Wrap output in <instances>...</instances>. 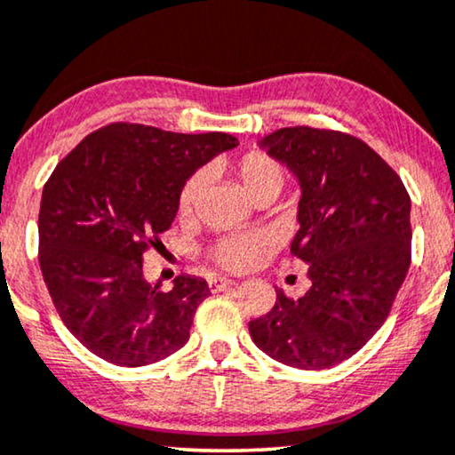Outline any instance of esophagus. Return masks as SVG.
Returning <instances> with one entry per match:
<instances>
[{"label":"esophagus","instance_id":"34e87169","mask_svg":"<svg viewBox=\"0 0 455 455\" xmlns=\"http://www.w3.org/2000/svg\"><path fill=\"white\" fill-rule=\"evenodd\" d=\"M237 285V281L228 279V277H214L210 279V290L212 291H222V290H228V287Z\"/></svg>","mask_w":455,"mask_h":455}]
</instances>
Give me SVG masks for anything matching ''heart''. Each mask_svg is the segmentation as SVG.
Returning a JSON list of instances; mask_svg holds the SVG:
<instances>
[{"mask_svg":"<svg viewBox=\"0 0 455 455\" xmlns=\"http://www.w3.org/2000/svg\"><path fill=\"white\" fill-rule=\"evenodd\" d=\"M233 172L243 187V191L254 201L275 199L285 185V170L277 159L264 151H247L233 164ZM208 176L205 172H195L185 180L178 193L176 214L180 220H191L204 199ZM270 250V237L260 231H243L220 237L208 250V258L216 267L231 273H243L256 267L258 260Z\"/></svg>","mask_w":455,"mask_h":455,"instance_id":"heart-1","label":"heart"}]
</instances>
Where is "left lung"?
<instances>
[{"label":"left lung","mask_w":455,"mask_h":455,"mask_svg":"<svg viewBox=\"0 0 455 455\" xmlns=\"http://www.w3.org/2000/svg\"><path fill=\"white\" fill-rule=\"evenodd\" d=\"M260 145L294 172L302 197L291 254L308 264L310 290H277L250 336L279 363L333 367L380 330L411 262V201L396 172L359 138L308 125Z\"/></svg>","instance_id":"left-lung-1"}]
</instances>
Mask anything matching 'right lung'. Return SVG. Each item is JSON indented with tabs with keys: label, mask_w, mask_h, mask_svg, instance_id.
I'll return each mask as SVG.
<instances>
[{
	"label": "right lung",
	"mask_w": 455,
	"mask_h": 455,
	"mask_svg": "<svg viewBox=\"0 0 455 455\" xmlns=\"http://www.w3.org/2000/svg\"><path fill=\"white\" fill-rule=\"evenodd\" d=\"M237 147L222 132L176 134L142 124L92 132L56 165L39 208V267L67 330L108 363L140 367L185 347L204 279L148 283L142 260L176 218L195 170Z\"/></svg>",
	"instance_id": "obj_1"
}]
</instances>
